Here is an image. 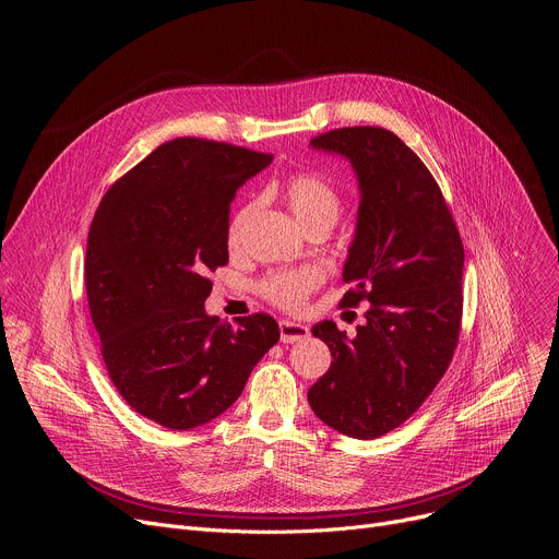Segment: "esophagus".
Masks as SVG:
<instances>
[{"instance_id": "34e87169", "label": "esophagus", "mask_w": 559, "mask_h": 559, "mask_svg": "<svg viewBox=\"0 0 559 559\" xmlns=\"http://www.w3.org/2000/svg\"><path fill=\"white\" fill-rule=\"evenodd\" d=\"M278 328H281V341L283 343H300L309 336V328L300 325V323H294V321H281Z\"/></svg>"}]
</instances>
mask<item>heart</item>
Segmentation results:
<instances>
[{"label":"heart","instance_id":"b5f03b06","mask_svg":"<svg viewBox=\"0 0 559 559\" xmlns=\"http://www.w3.org/2000/svg\"><path fill=\"white\" fill-rule=\"evenodd\" d=\"M281 194L287 201L296 221L302 225V229L313 223H325L332 227L343 207L338 190L332 183H328L325 179L309 175V173H296V175L287 177L281 186ZM254 207H257L254 203H246L234 212V216L227 225L229 248L241 246L246 225L250 223ZM321 283H323V272L316 267L278 270L263 278L261 294L278 307L296 311L305 305L307 296Z\"/></svg>","mask_w":559,"mask_h":559}]
</instances>
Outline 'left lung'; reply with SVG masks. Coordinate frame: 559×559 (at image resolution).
Wrapping results in <instances>:
<instances>
[{"label": "left lung", "mask_w": 559, "mask_h": 559, "mask_svg": "<svg viewBox=\"0 0 559 559\" xmlns=\"http://www.w3.org/2000/svg\"><path fill=\"white\" fill-rule=\"evenodd\" d=\"M347 158L360 205L343 267V307L369 302L347 338L336 323L311 328L334 360L307 401L328 427L373 440L401 427L444 376L460 336L464 248L442 192L418 154L373 126L309 141Z\"/></svg>", "instance_id": "obj_1"}]
</instances>
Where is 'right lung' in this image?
Masks as SVG:
<instances>
[{"mask_svg": "<svg viewBox=\"0 0 559 559\" xmlns=\"http://www.w3.org/2000/svg\"><path fill=\"white\" fill-rule=\"evenodd\" d=\"M272 154L203 139L150 152L102 199L86 292L102 356L123 401L173 431L201 427L241 395L278 343L267 313L221 323L207 272L227 263L229 203Z\"/></svg>", "mask_w": 559, "mask_h": 559, "instance_id": "add662e5", "label": "right lung"}]
</instances>
